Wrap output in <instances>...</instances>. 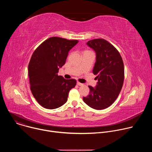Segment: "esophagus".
I'll list each match as a JSON object with an SVG mask.
<instances>
[{
    "instance_id": "34e87169",
    "label": "esophagus",
    "mask_w": 152,
    "mask_h": 152,
    "mask_svg": "<svg viewBox=\"0 0 152 152\" xmlns=\"http://www.w3.org/2000/svg\"><path fill=\"white\" fill-rule=\"evenodd\" d=\"M77 85H79V86H82L83 84L82 83H80L79 82H77Z\"/></svg>"
}]
</instances>
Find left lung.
Masks as SVG:
<instances>
[{
  "label": "left lung",
  "instance_id": "8db88e82",
  "mask_svg": "<svg viewBox=\"0 0 152 152\" xmlns=\"http://www.w3.org/2000/svg\"><path fill=\"white\" fill-rule=\"evenodd\" d=\"M86 45L96 54L93 73L98 82L94 88L88 86L90 94L83 100L94 110H104L114 102L121 91L124 77V64L118 51L106 40L94 39Z\"/></svg>",
  "mask_w": 152,
  "mask_h": 152
}]
</instances>
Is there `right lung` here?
Returning <instances> with one entry per match:
<instances>
[{
	"label": "right lung",
	"instance_id": "obj_1",
	"mask_svg": "<svg viewBox=\"0 0 152 152\" xmlns=\"http://www.w3.org/2000/svg\"><path fill=\"white\" fill-rule=\"evenodd\" d=\"M77 40L51 37L36 49L31 58L29 77L31 92L38 103L46 109H56L67 101L70 90L76 85L73 79L58 76L66 63L68 53Z\"/></svg>",
	"mask_w": 152,
	"mask_h": 152
}]
</instances>
